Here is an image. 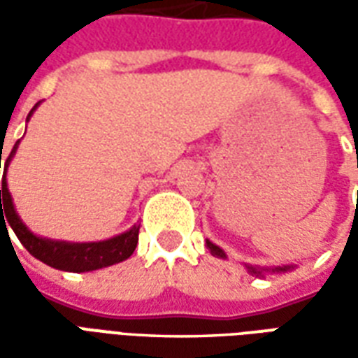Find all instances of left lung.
I'll return each instance as SVG.
<instances>
[{"label": "left lung", "mask_w": 358, "mask_h": 358, "mask_svg": "<svg viewBox=\"0 0 358 358\" xmlns=\"http://www.w3.org/2000/svg\"><path fill=\"white\" fill-rule=\"evenodd\" d=\"M207 248H209L210 253L215 257H218V259H226L224 251L218 248V245H215L213 241L207 240ZM245 268H248L249 274H253V276L264 278V274H282V272H289V270L295 268V264H282V266H257V264L253 266V264H245Z\"/></svg>", "instance_id": "obj_1"}]
</instances>
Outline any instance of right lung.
Returning a JSON list of instances; mask_svg holds the SVG:
<instances>
[{"instance_id":"add662e5","label":"right lung","mask_w":358,"mask_h":358,"mask_svg":"<svg viewBox=\"0 0 358 358\" xmlns=\"http://www.w3.org/2000/svg\"><path fill=\"white\" fill-rule=\"evenodd\" d=\"M42 101H38L32 107V110L28 113L27 122L30 117L34 115V110L38 109V105ZM20 140L15 143V148L7 157V161L3 163V178H1V189H0V224H7L13 228V232L17 234V238L20 243L27 248V251L32 257H36L38 261H42L51 268L65 270V272H92V270L105 268L110 264H117L126 261L128 257L132 255L134 249L138 245V234H140V224H134L130 230L118 234L115 238L103 241H63V240H50V238H42L36 236L34 232L28 230V226L20 220L19 213L15 210L13 205V197L9 194L7 187V169L11 164V159L19 149ZM0 164H1V153H0ZM6 213L7 221L4 220L3 213ZM9 234V232H7Z\"/></svg>"}]
</instances>
